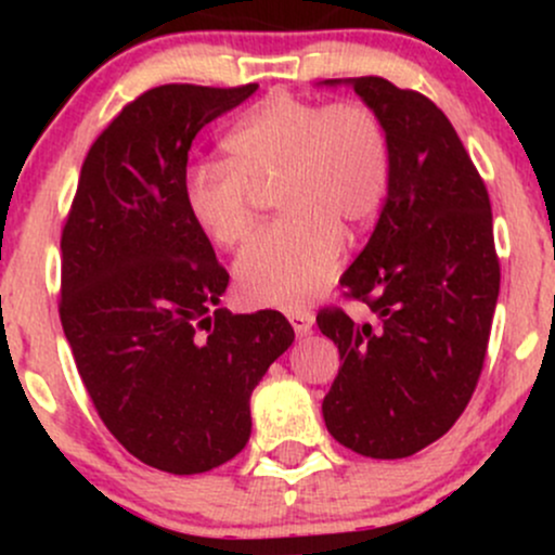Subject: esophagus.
<instances>
[{
  "instance_id": "esophagus-1",
  "label": "esophagus",
  "mask_w": 555,
  "mask_h": 555,
  "mask_svg": "<svg viewBox=\"0 0 555 555\" xmlns=\"http://www.w3.org/2000/svg\"><path fill=\"white\" fill-rule=\"evenodd\" d=\"M286 318H289V323H292V328H295V334L297 336H305L308 334L310 328H313V313H310V310H302V308H297V310H289V313H286Z\"/></svg>"
}]
</instances>
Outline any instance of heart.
Wrapping results in <instances>:
<instances>
[{"label":"heart","instance_id":"1","mask_svg":"<svg viewBox=\"0 0 555 555\" xmlns=\"http://www.w3.org/2000/svg\"><path fill=\"white\" fill-rule=\"evenodd\" d=\"M229 158L188 169L184 206L214 245L237 247L256 224L258 190L276 184L284 216L237 258L242 295L297 308L339 271L344 229L378 216L391 188L393 149L380 114L362 101L269 95L224 138Z\"/></svg>","mask_w":555,"mask_h":555}]
</instances>
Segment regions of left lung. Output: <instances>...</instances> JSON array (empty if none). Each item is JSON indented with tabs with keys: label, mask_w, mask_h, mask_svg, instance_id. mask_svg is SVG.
<instances>
[{
	"label": "left lung",
	"mask_w": 555,
	"mask_h": 555,
	"mask_svg": "<svg viewBox=\"0 0 555 555\" xmlns=\"http://www.w3.org/2000/svg\"><path fill=\"white\" fill-rule=\"evenodd\" d=\"M349 82L386 122L393 169L378 224L341 276L344 297L375 321L341 308L315 318L341 358L323 420L362 456L404 460L460 420L480 380L501 286L493 214L480 171L428 95L375 75Z\"/></svg>",
	"instance_id": "left-lung-1"
}]
</instances>
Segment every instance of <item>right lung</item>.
I'll list each match as a JSON object with an SVG mask.
<instances>
[{"mask_svg": "<svg viewBox=\"0 0 555 555\" xmlns=\"http://www.w3.org/2000/svg\"><path fill=\"white\" fill-rule=\"evenodd\" d=\"M256 82H169L93 140L62 227V328L101 423L135 460L197 475L250 438V393L295 341L276 310L216 308L229 273L184 206L188 151Z\"/></svg>", "mask_w": 555, "mask_h": 555, "instance_id": "obj_1", "label": "right lung"}]
</instances>
